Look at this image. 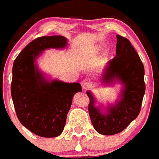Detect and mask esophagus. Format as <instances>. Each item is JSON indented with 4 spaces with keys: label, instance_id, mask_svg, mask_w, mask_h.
<instances>
[{
    "label": "esophagus",
    "instance_id": "obj_1",
    "mask_svg": "<svg viewBox=\"0 0 159 159\" xmlns=\"http://www.w3.org/2000/svg\"><path fill=\"white\" fill-rule=\"evenodd\" d=\"M81 87H82V89L84 90H86V89H89L91 87V85H90V83L87 80H83L81 82Z\"/></svg>",
    "mask_w": 159,
    "mask_h": 159
}]
</instances>
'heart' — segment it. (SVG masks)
Returning a JSON list of instances; mask_svg holds the SVG:
<instances>
[{
	"instance_id": "obj_1",
	"label": "heart",
	"mask_w": 159,
	"mask_h": 159,
	"mask_svg": "<svg viewBox=\"0 0 159 159\" xmlns=\"http://www.w3.org/2000/svg\"><path fill=\"white\" fill-rule=\"evenodd\" d=\"M99 50H100V48H95V49L93 50V55H96L97 53H98V51H99Z\"/></svg>"
}]
</instances>
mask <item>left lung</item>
<instances>
[{"label": "left lung", "instance_id": "obj_1", "mask_svg": "<svg viewBox=\"0 0 159 159\" xmlns=\"http://www.w3.org/2000/svg\"><path fill=\"white\" fill-rule=\"evenodd\" d=\"M116 38V55L108 62L100 81L107 86L120 83L119 99L104 106L98 104L92 92H86L91 122L94 129L104 135L121 132L138 116L145 93L143 64L128 39L119 35Z\"/></svg>", "mask_w": 159, "mask_h": 159}]
</instances>
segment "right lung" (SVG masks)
<instances>
[{"label": "right lung", "mask_w": 159, "mask_h": 159, "mask_svg": "<svg viewBox=\"0 0 159 159\" xmlns=\"http://www.w3.org/2000/svg\"><path fill=\"white\" fill-rule=\"evenodd\" d=\"M67 43L61 35L39 37L14 61L11 93L16 116L22 125L39 136L52 138L62 134L73 97L81 91L78 82L49 79L37 66L43 51L64 49Z\"/></svg>", "instance_id": "1"}]
</instances>
